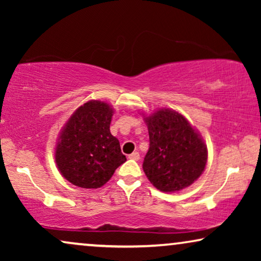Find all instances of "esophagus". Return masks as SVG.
<instances>
[{
  "label": "esophagus",
  "instance_id": "esophagus-1",
  "mask_svg": "<svg viewBox=\"0 0 261 261\" xmlns=\"http://www.w3.org/2000/svg\"><path fill=\"white\" fill-rule=\"evenodd\" d=\"M128 158L132 159V160H139V159H140V154H139L138 152H133L132 154L128 155Z\"/></svg>",
  "mask_w": 261,
  "mask_h": 261
}]
</instances>
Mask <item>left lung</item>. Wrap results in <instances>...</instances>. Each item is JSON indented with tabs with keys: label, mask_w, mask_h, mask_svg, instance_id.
<instances>
[{
	"label": "left lung",
	"mask_w": 261,
	"mask_h": 261,
	"mask_svg": "<svg viewBox=\"0 0 261 261\" xmlns=\"http://www.w3.org/2000/svg\"><path fill=\"white\" fill-rule=\"evenodd\" d=\"M149 148L142 169L160 191L174 192L191 185L204 171L208 152L201 135L179 113L160 109L145 117Z\"/></svg>",
	"instance_id": "left-lung-1"
}]
</instances>
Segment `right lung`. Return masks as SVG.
<instances>
[{"label":"right lung","instance_id":"right-lung-1","mask_svg":"<svg viewBox=\"0 0 261 261\" xmlns=\"http://www.w3.org/2000/svg\"><path fill=\"white\" fill-rule=\"evenodd\" d=\"M113 108L89 101L64 126L56 147V163L62 176L76 187L101 188L126 162L120 142L110 133Z\"/></svg>","mask_w":261,"mask_h":261}]
</instances>
